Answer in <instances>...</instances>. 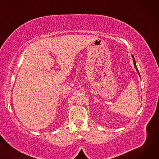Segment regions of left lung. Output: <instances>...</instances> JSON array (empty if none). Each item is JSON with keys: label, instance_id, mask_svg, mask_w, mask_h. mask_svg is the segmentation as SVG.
Segmentation results:
<instances>
[{"label": "left lung", "instance_id": "left-lung-1", "mask_svg": "<svg viewBox=\"0 0 159 159\" xmlns=\"http://www.w3.org/2000/svg\"><path fill=\"white\" fill-rule=\"evenodd\" d=\"M134 61V65H135V68H136V70H137V71H138V73H139V70H138V69H137V66H136V62H135V60L133 61ZM139 75H140V74H139Z\"/></svg>", "mask_w": 159, "mask_h": 159}]
</instances>
